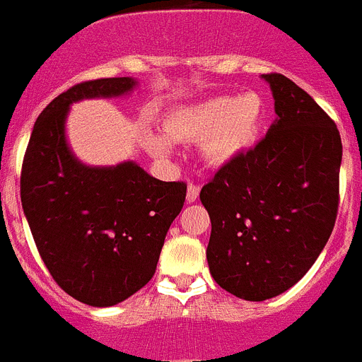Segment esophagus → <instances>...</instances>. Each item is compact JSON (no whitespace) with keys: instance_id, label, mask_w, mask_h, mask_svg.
Masks as SVG:
<instances>
[{"instance_id":"obj_1","label":"esophagus","mask_w":362,"mask_h":362,"mask_svg":"<svg viewBox=\"0 0 362 362\" xmlns=\"http://www.w3.org/2000/svg\"><path fill=\"white\" fill-rule=\"evenodd\" d=\"M198 194H200V185L193 184V182H191V184L187 185V194H185V198H187L189 204H193V202H197Z\"/></svg>"}]
</instances>
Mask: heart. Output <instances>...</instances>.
I'll return each mask as SVG.
<instances>
[{
    "instance_id": "heart-1",
    "label": "heart",
    "mask_w": 362,
    "mask_h": 362,
    "mask_svg": "<svg viewBox=\"0 0 362 362\" xmlns=\"http://www.w3.org/2000/svg\"><path fill=\"white\" fill-rule=\"evenodd\" d=\"M265 104L256 92L238 97H211L169 113L164 133L169 141H202V157L209 165H226L249 148L259 132ZM155 157H168L169 144L162 136H149Z\"/></svg>"
}]
</instances>
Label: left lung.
I'll return each instance as SVG.
<instances>
[{"label":"left lung","instance_id":"8db88e82","mask_svg":"<svg viewBox=\"0 0 362 362\" xmlns=\"http://www.w3.org/2000/svg\"><path fill=\"white\" fill-rule=\"evenodd\" d=\"M263 79L278 117L265 139L221 165L200 191L211 218V276L247 301L283 294L307 274L339 207V129L288 77Z\"/></svg>","mask_w":362,"mask_h":362}]
</instances>
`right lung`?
Wrapping results in <instances>:
<instances>
[{"instance_id": "1", "label": "right lung", "mask_w": 362, "mask_h": 362, "mask_svg": "<svg viewBox=\"0 0 362 362\" xmlns=\"http://www.w3.org/2000/svg\"><path fill=\"white\" fill-rule=\"evenodd\" d=\"M132 77L84 81L35 120L21 169V204L41 259L66 294L113 307L157 270L165 234L184 207V182L153 178L135 162L92 168L64 135L70 104L126 95Z\"/></svg>"}]
</instances>
